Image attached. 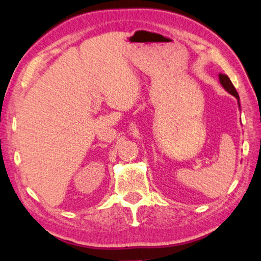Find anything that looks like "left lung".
Returning a JSON list of instances; mask_svg holds the SVG:
<instances>
[{"mask_svg":"<svg viewBox=\"0 0 261 261\" xmlns=\"http://www.w3.org/2000/svg\"><path fill=\"white\" fill-rule=\"evenodd\" d=\"M219 80H220V84H221L223 89H225L229 94H232V95H234V97L237 98L238 106H239V109H240L239 94H238L236 87L233 86V84H232V82H230V79L226 74H222V73H220V74H219Z\"/></svg>","mask_w":261,"mask_h":261,"instance_id":"8db88e82","label":"left lung"}]
</instances>
